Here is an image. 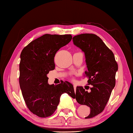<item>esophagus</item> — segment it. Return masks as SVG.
<instances>
[{
  "mask_svg": "<svg viewBox=\"0 0 133 133\" xmlns=\"http://www.w3.org/2000/svg\"><path fill=\"white\" fill-rule=\"evenodd\" d=\"M73 87H74V91L76 92V85H73Z\"/></svg>",
  "mask_w": 133,
  "mask_h": 133,
  "instance_id": "obj_1",
  "label": "esophagus"
}]
</instances>
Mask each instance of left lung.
Returning a JSON list of instances; mask_svg holds the SVG:
<instances>
[{
	"instance_id": "obj_1",
	"label": "left lung",
	"mask_w": 133,
	"mask_h": 133,
	"mask_svg": "<svg viewBox=\"0 0 133 133\" xmlns=\"http://www.w3.org/2000/svg\"><path fill=\"white\" fill-rule=\"evenodd\" d=\"M72 41L85 52L88 68L85 76L88 85H92L90 92L77 87L75 98L79 104L90 107V113L85 117L90 119L104 110L115 87L118 65L112 51L96 34H79L74 36Z\"/></svg>"
}]
</instances>
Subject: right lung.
I'll list each match as a JSON object with an SVG mask.
<instances>
[{"instance_id": "add662e5", "label": "right lung", "mask_w": 133, "mask_h": 133, "mask_svg": "<svg viewBox=\"0 0 133 133\" xmlns=\"http://www.w3.org/2000/svg\"><path fill=\"white\" fill-rule=\"evenodd\" d=\"M71 34H45L24 47L21 54L19 85L27 107L40 117L55 112L61 96L66 92L76 97L73 86L67 81L54 85L48 83L47 74L55 68L54 57L57 51L70 42Z\"/></svg>"}]
</instances>
